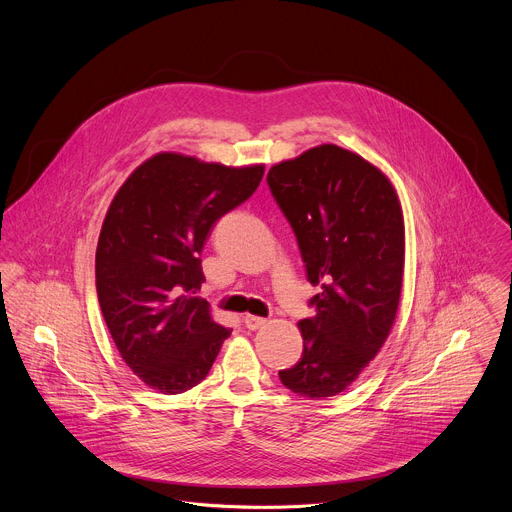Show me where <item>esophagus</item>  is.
I'll return each instance as SVG.
<instances>
[{
    "mask_svg": "<svg viewBox=\"0 0 512 512\" xmlns=\"http://www.w3.org/2000/svg\"><path fill=\"white\" fill-rule=\"evenodd\" d=\"M243 324H245L247 330H257V328L265 326L267 320H265V318H259V316H245V318H243Z\"/></svg>",
    "mask_w": 512,
    "mask_h": 512,
    "instance_id": "1",
    "label": "esophagus"
}]
</instances>
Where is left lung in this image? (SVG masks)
<instances>
[{
  "mask_svg": "<svg viewBox=\"0 0 512 512\" xmlns=\"http://www.w3.org/2000/svg\"><path fill=\"white\" fill-rule=\"evenodd\" d=\"M296 235L306 277L320 285L304 318L302 358L279 371L306 399L342 393L369 367L395 322L403 283V216L391 182L360 156L326 143L267 174Z\"/></svg>",
  "mask_w": 512,
  "mask_h": 512,
  "instance_id": "1",
  "label": "left lung"
}]
</instances>
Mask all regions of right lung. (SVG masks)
Masks as SVG:
<instances>
[{"label": "right lung", "mask_w": 512, "mask_h": 512, "mask_svg": "<svg viewBox=\"0 0 512 512\" xmlns=\"http://www.w3.org/2000/svg\"><path fill=\"white\" fill-rule=\"evenodd\" d=\"M263 170L158 154L107 210L95 257L99 306L127 367L164 395L198 385L231 336L196 296L200 253L218 218L253 196Z\"/></svg>", "instance_id": "add662e5"}]
</instances>
